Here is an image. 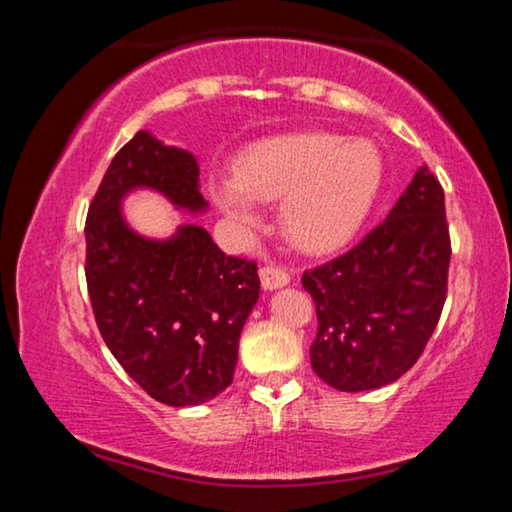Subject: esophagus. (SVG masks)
<instances>
[{"label": "esophagus", "instance_id": "esophagus-1", "mask_svg": "<svg viewBox=\"0 0 512 512\" xmlns=\"http://www.w3.org/2000/svg\"><path fill=\"white\" fill-rule=\"evenodd\" d=\"M259 280H262V287L266 291H273V289L287 287L291 275H289V271H284V268H280V266H264L262 271H259Z\"/></svg>", "mask_w": 512, "mask_h": 512}]
</instances>
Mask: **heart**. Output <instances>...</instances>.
I'll return each mask as SVG.
<instances>
[{
    "label": "heart",
    "instance_id": "obj_1",
    "mask_svg": "<svg viewBox=\"0 0 512 512\" xmlns=\"http://www.w3.org/2000/svg\"><path fill=\"white\" fill-rule=\"evenodd\" d=\"M384 185V158L368 140L336 133H296L259 142L235 173L207 183L214 205L244 228H257V201H282L280 225L311 255L341 248L366 221Z\"/></svg>",
    "mask_w": 512,
    "mask_h": 512
}]
</instances>
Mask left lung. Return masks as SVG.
<instances>
[{"label": "left lung", "instance_id": "1", "mask_svg": "<svg viewBox=\"0 0 512 512\" xmlns=\"http://www.w3.org/2000/svg\"><path fill=\"white\" fill-rule=\"evenodd\" d=\"M449 257L445 192L420 167L384 223L302 275L318 314L309 350L316 375L345 393L400 379L438 325Z\"/></svg>", "mask_w": 512, "mask_h": 512}]
</instances>
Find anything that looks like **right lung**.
<instances>
[{
  "label": "right lung",
  "mask_w": 512,
  "mask_h": 512,
  "mask_svg": "<svg viewBox=\"0 0 512 512\" xmlns=\"http://www.w3.org/2000/svg\"><path fill=\"white\" fill-rule=\"evenodd\" d=\"M198 158L140 131L103 176L85 221V277L103 341L153 400L196 406L232 384L239 336L259 298L255 262L228 257L196 223L167 239L124 216L137 189L203 214Z\"/></svg>",
  "instance_id": "obj_1"
}]
</instances>
